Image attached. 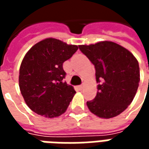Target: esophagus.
<instances>
[{"label": "esophagus", "mask_w": 149, "mask_h": 149, "mask_svg": "<svg viewBox=\"0 0 149 149\" xmlns=\"http://www.w3.org/2000/svg\"><path fill=\"white\" fill-rule=\"evenodd\" d=\"M78 88H79V89H80V90H83V89H84V85H83V84L79 85V86H78Z\"/></svg>", "instance_id": "obj_1"}]
</instances>
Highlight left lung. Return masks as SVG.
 <instances>
[{
	"label": "left lung",
	"mask_w": 149,
	"mask_h": 149,
	"mask_svg": "<svg viewBox=\"0 0 149 149\" xmlns=\"http://www.w3.org/2000/svg\"><path fill=\"white\" fill-rule=\"evenodd\" d=\"M96 69L97 93L87 101L91 112L100 118L109 119L124 112L136 93L140 68L132 53L112 41L79 45Z\"/></svg>",
	"instance_id": "1"
}]
</instances>
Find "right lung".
<instances>
[{"label":"right lung","mask_w":149,"mask_h":149,"mask_svg":"<svg viewBox=\"0 0 149 149\" xmlns=\"http://www.w3.org/2000/svg\"><path fill=\"white\" fill-rule=\"evenodd\" d=\"M77 49V45L47 38L25 54L20 67L19 87L26 104L37 114L53 118L67 110L76 91L64 81L63 63Z\"/></svg>","instance_id":"obj_1"}]
</instances>
